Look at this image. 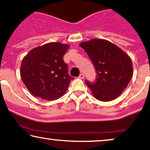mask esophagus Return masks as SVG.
Returning <instances> with one entry per match:
<instances>
[{
    "label": "esophagus",
    "mask_w": 150,
    "mask_h": 150,
    "mask_svg": "<svg viewBox=\"0 0 150 150\" xmlns=\"http://www.w3.org/2000/svg\"><path fill=\"white\" fill-rule=\"evenodd\" d=\"M79 78L80 79H84V74H81L79 75Z\"/></svg>",
    "instance_id": "obj_1"
}]
</instances>
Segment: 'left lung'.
Segmentation results:
<instances>
[{"mask_svg": "<svg viewBox=\"0 0 150 150\" xmlns=\"http://www.w3.org/2000/svg\"><path fill=\"white\" fill-rule=\"evenodd\" d=\"M97 72L95 83L86 81L95 99L114 100L127 88L133 76L130 57L115 44L101 39H93L80 44Z\"/></svg>", "mask_w": 150, "mask_h": 150, "instance_id": "left-lung-1", "label": "left lung"}]
</instances>
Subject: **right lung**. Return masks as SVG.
Here are the masks:
<instances>
[{
	"instance_id": "obj_1",
	"label": "right lung",
	"mask_w": 150,
	"mask_h": 150,
	"mask_svg": "<svg viewBox=\"0 0 150 150\" xmlns=\"http://www.w3.org/2000/svg\"><path fill=\"white\" fill-rule=\"evenodd\" d=\"M69 45L50 42L31 50L23 58L21 77L33 95L48 101L64 95L73 77L63 56Z\"/></svg>"
}]
</instances>
